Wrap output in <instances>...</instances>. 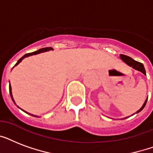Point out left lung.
I'll return each instance as SVG.
<instances>
[{
  "mask_svg": "<svg viewBox=\"0 0 153 153\" xmlns=\"http://www.w3.org/2000/svg\"><path fill=\"white\" fill-rule=\"evenodd\" d=\"M120 58H121V59L122 60L123 62H126V64L128 65V66H129V67H133V69L137 70V71H140L141 73H143V74H145V75H146V72H145V67H144V65H143L141 62H137V61H135V60L133 59H132L131 57H129V56H127V55H120ZM147 100H148V98H147V99L145 100V102H144V104H143V105L141 106V108H140L139 110H137V111L136 112L135 114H138L139 112L141 111V110H142V109L145 108V105H146V102H147ZM126 118H128V117H124V118H121V119H126Z\"/></svg>",
  "mask_w": 153,
  "mask_h": 153,
  "instance_id": "1",
  "label": "left lung"
}]
</instances>
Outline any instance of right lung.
<instances>
[{
  "mask_svg": "<svg viewBox=\"0 0 153 153\" xmlns=\"http://www.w3.org/2000/svg\"><path fill=\"white\" fill-rule=\"evenodd\" d=\"M51 50H53L52 48H44L39 49V50H38V51H34V52H32V53H27V54H25V55H24V56H22V57L20 58V59L18 60L17 62H16V63L15 66H16V65L19 64V63H20V62H21V61H22V60L24 59H25V58L28 57V56H32V55H37V54H39V53L45 52V51H51ZM15 66H14V67H15ZM9 93H10V96H11V98H12V99H13V102H14V103H15V101H14V99H13V94H12V87H11V85H10V84H9ZM24 111H25V110H24ZM25 113H27V112H25ZM31 115H32V116H34V115H33V114H31ZM36 117H38V116H36Z\"/></svg>",
  "mask_w": 153,
  "mask_h": 153,
  "instance_id": "right-lung-1",
  "label": "right lung"
}]
</instances>
